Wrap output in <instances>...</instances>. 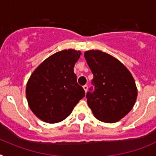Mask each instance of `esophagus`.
Segmentation results:
<instances>
[{
    "mask_svg": "<svg viewBox=\"0 0 156 156\" xmlns=\"http://www.w3.org/2000/svg\"><path fill=\"white\" fill-rule=\"evenodd\" d=\"M83 89H84V90H85V92L86 93V91L88 90V86H87V85H85V86H83Z\"/></svg>",
    "mask_w": 156,
    "mask_h": 156,
    "instance_id": "esophagus-1",
    "label": "esophagus"
}]
</instances>
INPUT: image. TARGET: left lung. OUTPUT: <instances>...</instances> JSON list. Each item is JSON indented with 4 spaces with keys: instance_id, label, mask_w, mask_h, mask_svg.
Here are the masks:
<instances>
[{
    "instance_id": "left-lung-1",
    "label": "left lung",
    "mask_w": 156,
    "mask_h": 156,
    "mask_svg": "<svg viewBox=\"0 0 156 156\" xmlns=\"http://www.w3.org/2000/svg\"><path fill=\"white\" fill-rule=\"evenodd\" d=\"M93 74L86 93L88 105L98 120L113 123L130 112L137 97L135 81L117 59L99 50L85 52Z\"/></svg>"
}]
</instances>
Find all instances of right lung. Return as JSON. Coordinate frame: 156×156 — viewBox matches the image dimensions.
I'll return each mask as SVG.
<instances>
[{
  "instance_id": "right-lung-1",
  "label": "right lung",
  "mask_w": 156,
  "mask_h": 156,
  "mask_svg": "<svg viewBox=\"0 0 156 156\" xmlns=\"http://www.w3.org/2000/svg\"><path fill=\"white\" fill-rule=\"evenodd\" d=\"M81 52L63 50L43 61L27 84V99L31 111L42 121L55 123L71 113L85 90L77 82L74 64Z\"/></svg>"
}]
</instances>
